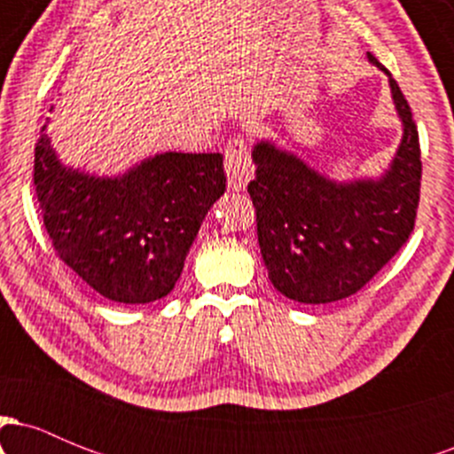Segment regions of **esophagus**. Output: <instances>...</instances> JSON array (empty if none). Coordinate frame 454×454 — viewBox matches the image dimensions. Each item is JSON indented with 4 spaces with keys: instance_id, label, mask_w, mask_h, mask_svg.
I'll list each match as a JSON object with an SVG mask.
<instances>
[{
    "instance_id": "obj_1",
    "label": "esophagus",
    "mask_w": 454,
    "mask_h": 454,
    "mask_svg": "<svg viewBox=\"0 0 454 454\" xmlns=\"http://www.w3.org/2000/svg\"><path fill=\"white\" fill-rule=\"evenodd\" d=\"M223 168L228 175V185L232 190H243L247 181L254 176L252 151H249L247 140L241 134L232 137L223 147Z\"/></svg>"
}]
</instances>
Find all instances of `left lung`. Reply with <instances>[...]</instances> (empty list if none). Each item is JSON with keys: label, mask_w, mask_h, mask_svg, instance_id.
<instances>
[{"label": "left lung", "mask_w": 454, "mask_h": 454, "mask_svg": "<svg viewBox=\"0 0 454 454\" xmlns=\"http://www.w3.org/2000/svg\"><path fill=\"white\" fill-rule=\"evenodd\" d=\"M388 81L403 140L380 181L333 184L270 143L254 149L256 179L247 192L260 252L269 279L288 299L320 305L356 294L414 231L423 175L419 129L397 81Z\"/></svg>", "instance_id": "1"}]
</instances>
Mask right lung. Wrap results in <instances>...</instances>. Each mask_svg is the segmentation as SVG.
I'll list each match as a JSON object with an SVG mask.
<instances>
[{
    "instance_id": "1",
    "label": "right lung",
    "mask_w": 454,
    "mask_h": 454,
    "mask_svg": "<svg viewBox=\"0 0 454 454\" xmlns=\"http://www.w3.org/2000/svg\"><path fill=\"white\" fill-rule=\"evenodd\" d=\"M34 185L59 260L104 299L143 305L175 288L226 173L220 153L173 151L98 179L64 168L40 134Z\"/></svg>"
}]
</instances>
